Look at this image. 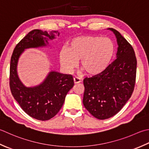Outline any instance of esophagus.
Listing matches in <instances>:
<instances>
[{
    "instance_id": "34e87169",
    "label": "esophagus",
    "mask_w": 149,
    "mask_h": 149,
    "mask_svg": "<svg viewBox=\"0 0 149 149\" xmlns=\"http://www.w3.org/2000/svg\"><path fill=\"white\" fill-rule=\"evenodd\" d=\"M81 79H79V77H74V83L75 84H77V83H81Z\"/></svg>"
}]
</instances>
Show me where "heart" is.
<instances>
[{
  "label": "heart",
  "mask_w": 149,
  "mask_h": 149,
  "mask_svg": "<svg viewBox=\"0 0 149 149\" xmlns=\"http://www.w3.org/2000/svg\"><path fill=\"white\" fill-rule=\"evenodd\" d=\"M114 54V43L109 38L80 36L70 40L68 48L61 49L59 61L66 71L72 72L80 60L81 67L87 74L96 75L107 68Z\"/></svg>",
  "instance_id": "obj_1"
}]
</instances>
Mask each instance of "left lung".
I'll use <instances>...</instances> for the list:
<instances>
[{
    "mask_svg": "<svg viewBox=\"0 0 149 149\" xmlns=\"http://www.w3.org/2000/svg\"><path fill=\"white\" fill-rule=\"evenodd\" d=\"M118 42L116 59L107 68L92 77L84 79L83 103L95 118L106 119L120 111L134 88L137 60L132 46L113 28Z\"/></svg>",
    "mask_w": 149,
    "mask_h": 149,
    "instance_id": "left-lung-1",
    "label": "left lung"
}]
</instances>
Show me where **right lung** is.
<instances>
[{"mask_svg": "<svg viewBox=\"0 0 149 149\" xmlns=\"http://www.w3.org/2000/svg\"><path fill=\"white\" fill-rule=\"evenodd\" d=\"M59 36L57 31L48 33L40 30H32L17 44L11 55L10 72L11 94L21 109L37 120H49L59 112L67 93L74 86V79L72 75L51 71L42 83L26 87L17 74L19 59L25 49L46 46L49 40Z\"/></svg>", "mask_w": 149, "mask_h": 149, "instance_id": "right-lung-1", "label": "right lung"}]
</instances>
